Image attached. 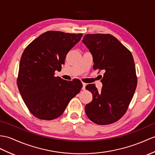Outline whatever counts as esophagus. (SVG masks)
<instances>
[{
  "mask_svg": "<svg viewBox=\"0 0 155 155\" xmlns=\"http://www.w3.org/2000/svg\"><path fill=\"white\" fill-rule=\"evenodd\" d=\"M86 86V83H84V82H83V83H82V91H84Z\"/></svg>",
  "mask_w": 155,
  "mask_h": 155,
  "instance_id": "34e87169",
  "label": "esophagus"
}]
</instances>
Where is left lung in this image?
I'll use <instances>...</instances> for the list:
<instances>
[{"instance_id": "1", "label": "left lung", "mask_w": 155, "mask_h": 155, "mask_svg": "<svg viewBox=\"0 0 155 155\" xmlns=\"http://www.w3.org/2000/svg\"><path fill=\"white\" fill-rule=\"evenodd\" d=\"M82 41L92 54L94 69L104 71L101 91L93 84L86 86L92 94L86 114L96 124L114 123L126 112L137 87L134 57L112 35L86 34Z\"/></svg>"}]
</instances>
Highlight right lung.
I'll return each instance as SVG.
<instances>
[{"label":"right lung","mask_w":155,"mask_h":155,"mask_svg":"<svg viewBox=\"0 0 155 155\" xmlns=\"http://www.w3.org/2000/svg\"><path fill=\"white\" fill-rule=\"evenodd\" d=\"M82 34L48 31L24 49L21 57L17 84L28 110L45 120L59 117L70 100L82 88L79 80L68 81L55 77L68 52L81 40Z\"/></svg>","instance_id":"right-lung-1"}]
</instances>
